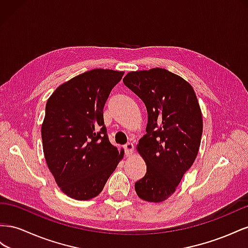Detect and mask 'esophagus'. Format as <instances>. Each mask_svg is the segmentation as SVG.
Here are the masks:
<instances>
[{
    "label": "esophagus",
    "mask_w": 248,
    "mask_h": 248,
    "mask_svg": "<svg viewBox=\"0 0 248 248\" xmlns=\"http://www.w3.org/2000/svg\"><path fill=\"white\" fill-rule=\"evenodd\" d=\"M124 153H125V155H126V157H130V155H132V154H133V150H134V145H133V143L128 142V143L124 145Z\"/></svg>",
    "instance_id": "obj_1"
}]
</instances>
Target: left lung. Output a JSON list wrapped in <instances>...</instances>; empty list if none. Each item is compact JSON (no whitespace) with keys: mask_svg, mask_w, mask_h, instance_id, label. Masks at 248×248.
Wrapping results in <instances>:
<instances>
[{"mask_svg":"<svg viewBox=\"0 0 248 248\" xmlns=\"http://www.w3.org/2000/svg\"><path fill=\"white\" fill-rule=\"evenodd\" d=\"M124 84L147 110L146 134L137 150L146 173L135 183L141 200L160 202L178 187L200 150L202 116L191 85L164 68L131 72Z\"/></svg>","mask_w":248,"mask_h":248,"instance_id":"8db88e82","label":"left lung"}]
</instances>
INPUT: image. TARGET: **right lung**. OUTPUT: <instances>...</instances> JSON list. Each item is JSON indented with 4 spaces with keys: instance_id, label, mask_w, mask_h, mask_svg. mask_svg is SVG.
Listing matches in <instances>:
<instances>
[{
    "instance_id": "right-lung-1",
    "label": "right lung",
    "mask_w": 248,
    "mask_h": 248,
    "mask_svg": "<svg viewBox=\"0 0 248 248\" xmlns=\"http://www.w3.org/2000/svg\"><path fill=\"white\" fill-rule=\"evenodd\" d=\"M124 72L95 68L62 84L49 96L41 125L46 164L67 196L87 201L102 192L119 154L107 135L104 107Z\"/></svg>"
}]
</instances>
